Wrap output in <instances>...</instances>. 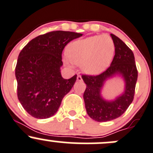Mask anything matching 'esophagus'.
I'll list each match as a JSON object with an SVG mask.
<instances>
[{"label": "esophagus", "mask_w": 153, "mask_h": 153, "mask_svg": "<svg viewBox=\"0 0 153 153\" xmlns=\"http://www.w3.org/2000/svg\"><path fill=\"white\" fill-rule=\"evenodd\" d=\"M76 79H77V81H79V82L82 81V76H80V75H79V76H77Z\"/></svg>", "instance_id": "1"}]
</instances>
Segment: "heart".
I'll return each instance as SVG.
<instances>
[{
  "label": "heart",
  "instance_id": "1",
  "mask_svg": "<svg viewBox=\"0 0 153 153\" xmlns=\"http://www.w3.org/2000/svg\"><path fill=\"white\" fill-rule=\"evenodd\" d=\"M115 52L113 40L108 35H95L71 42L67 48L65 62L81 65L83 72L99 74L111 62Z\"/></svg>",
  "mask_w": 153,
  "mask_h": 153
}]
</instances>
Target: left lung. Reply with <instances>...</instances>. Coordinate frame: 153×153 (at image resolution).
<instances>
[{
    "instance_id": "left-lung-1",
    "label": "left lung",
    "mask_w": 153,
    "mask_h": 153,
    "mask_svg": "<svg viewBox=\"0 0 153 153\" xmlns=\"http://www.w3.org/2000/svg\"><path fill=\"white\" fill-rule=\"evenodd\" d=\"M111 36L115 45V55L111 66L97 76H82L87 86L83 95L86 111L91 119L99 122L117 119L127 111L133 100L138 78L132 50L116 35L111 34ZM117 76L123 79L124 91L114 100H105L101 95L103 85L108 79Z\"/></svg>"
}]
</instances>
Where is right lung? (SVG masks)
Returning <instances> with one entry per match:
<instances>
[{
    "instance_id": "obj_1",
    "label": "right lung",
    "mask_w": 153,
    "mask_h": 153,
    "mask_svg": "<svg viewBox=\"0 0 153 153\" xmlns=\"http://www.w3.org/2000/svg\"><path fill=\"white\" fill-rule=\"evenodd\" d=\"M82 36L55 31L35 37L19 53L15 68L18 97L25 111L36 119H48L59 109L76 75L62 78V53L69 42Z\"/></svg>"
}]
</instances>
